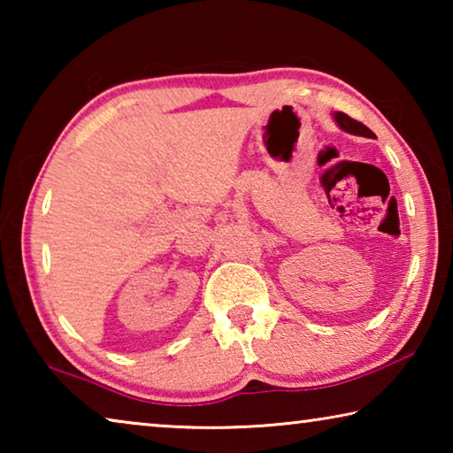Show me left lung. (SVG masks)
I'll return each instance as SVG.
<instances>
[{"mask_svg":"<svg viewBox=\"0 0 453 453\" xmlns=\"http://www.w3.org/2000/svg\"><path fill=\"white\" fill-rule=\"evenodd\" d=\"M335 121H337V126H340L342 129H346V132H349V134L364 135V137H375V134L372 132L370 127L364 126L362 121H357V119H354V118H349L348 113L337 111V113H335Z\"/></svg>","mask_w":453,"mask_h":453,"instance_id":"8db88e82","label":"left lung"}]
</instances>
